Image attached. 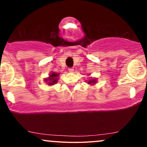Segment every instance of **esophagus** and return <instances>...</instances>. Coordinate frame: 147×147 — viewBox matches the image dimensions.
Masks as SVG:
<instances>
[{
  "mask_svg": "<svg viewBox=\"0 0 147 147\" xmlns=\"http://www.w3.org/2000/svg\"><path fill=\"white\" fill-rule=\"evenodd\" d=\"M69 71L70 72V73H73L74 71V68H69Z\"/></svg>",
  "mask_w": 147,
  "mask_h": 147,
  "instance_id": "1",
  "label": "esophagus"
}]
</instances>
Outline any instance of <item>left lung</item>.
I'll return each mask as SVG.
<instances>
[{"label":"left lung","instance_id":"8db88e82","mask_svg":"<svg viewBox=\"0 0 147 147\" xmlns=\"http://www.w3.org/2000/svg\"><path fill=\"white\" fill-rule=\"evenodd\" d=\"M97 82V78H89V80L87 81V84H90V85L95 84Z\"/></svg>","mask_w":147,"mask_h":147}]
</instances>
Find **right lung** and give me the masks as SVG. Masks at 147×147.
I'll return each mask as SVG.
<instances>
[{
  "instance_id": "obj_1",
  "label": "right lung",
  "mask_w": 147,
  "mask_h": 147,
  "mask_svg": "<svg viewBox=\"0 0 147 147\" xmlns=\"http://www.w3.org/2000/svg\"><path fill=\"white\" fill-rule=\"evenodd\" d=\"M59 74L56 73V72H52L49 75V77L47 78H44V81L48 84L49 86H52L57 84L58 82V80L59 79Z\"/></svg>"
}]
</instances>
